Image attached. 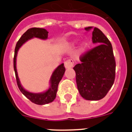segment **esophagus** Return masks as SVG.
Wrapping results in <instances>:
<instances>
[{
    "label": "esophagus",
    "instance_id": "34e87169",
    "mask_svg": "<svg viewBox=\"0 0 132 132\" xmlns=\"http://www.w3.org/2000/svg\"><path fill=\"white\" fill-rule=\"evenodd\" d=\"M64 65H65V67L66 69L71 68L74 65V61H73V59H68L64 62Z\"/></svg>",
    "mask_w": 132,
    "mask_h": 132
}]
</instances>
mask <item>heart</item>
<instances>
[{
    "instance_id": "b5f03b06",
    "label": "heart",
    "mask_w": 132,
    "mask_h": 132,
    "mask_svg": "<svg viewBox=\"0 0 132 132\" xmlns=\"http://www.w3.org/2000/svg\"><path fill=\"white\" fill-rule=\"evenodd\" d=\"M88 46V44L87 42H84L83 44H82V46H81V50H82V51H84V50H85V49L87 48V47Z\"/></svg>"
}]
</instances>
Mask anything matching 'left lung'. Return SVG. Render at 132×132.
Instances as JSON below:
<instances>
[{
	"mask_svg": "<svg viewBox=\"0 0 132 132\" xmlns=\"http://www.w3.org/2000/svg\"><path fill=\"white\" fill-rule=\"evenodd\" d=\"M85 30H93V42L98 45L80 55L81 63L73 69L81 96L88 101H98L106 95L114 84L116 61L111 43L101 30L93 26Z\"/></svg>",
	"mask_w": 132,
	"mask_h": 132,
	"instance_id": "8db88e82",
	"label": "left lung"
}]
</instances>
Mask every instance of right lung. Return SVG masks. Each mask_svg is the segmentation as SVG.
<instances>
[{
  "label": "right lung",
  "mask_w": 132,
  "mask_h": 132,
  "mask_svg": "<svg viewBox=\"0 0 132 132\" xmlns=\"http://www.w3.org/2000/svg\"><path fill=\"white\" fill-rule=\"evenodd\" d=\"M47 36H48V31L45 29L39 28H31L28 29L22 36H21V38H20V39L16 44L14 50V69L15 75H16V82H17L20 90L31 102L36 104H39V105H43V104L50 103V102H53L54 99L55 98L56 93L57 91L58 85L62 79L64 73L65 71L64 64L62 63L61 65L58 66L57 68L53 71L52 77H51V87L47 91L43 93L35 94V93H31L27 91L21 86L20 80L18 79L17 71H16V55H17V53H18L20 47L26 41L34 38V37L45 39L47 38Z\"/></svg>",
  "instance_id": "add662e5"
}]
</instances>
